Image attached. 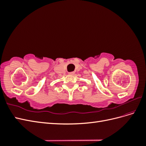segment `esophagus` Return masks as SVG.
Wrapping results in <instances>:
<instances>
[{"label":"esophagus","instance_id":"esophagus-1","mask_svg":"<svg viewBox=\"0 0 146 146\" xmlns=\"http://www.w3.org/2000/svg\"><path fill=\"white\" fill-rule=\"evenodd\" d=\"M74 74H75L74 72H69V73H68L69 75H71V76H72V75H74Z\"/></svg>","mask_w":146,"mask_h":146}]
</instances>
